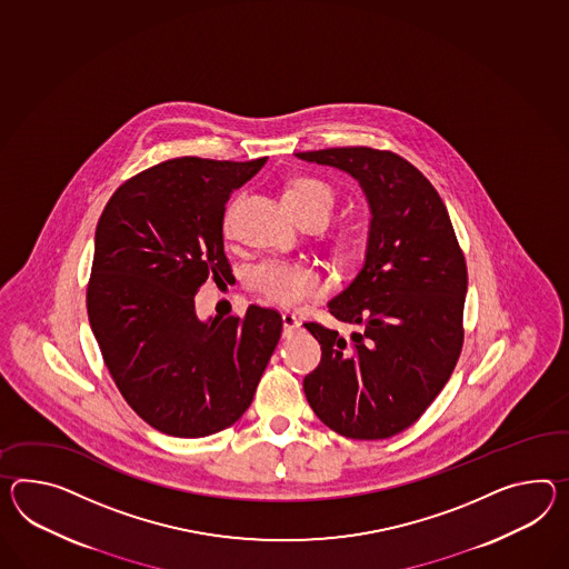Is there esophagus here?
<instances>
[{
	"label": "esophagus",
	"instance_id": "1",
	"mask_svg": "<svg viewBox=\"0 0 569 569\" xmlns=\"http://www.w3.org/2000/svg\"><path fill=\"white\" fill-rule=\"evenodd\" d=\"M281 320H283V335L286 337H290L291 333H296L300 329V320L293 312H283Z\"/></svg>",
	"mask_w": 569,
	"mask_h": 569
}]
</instances>
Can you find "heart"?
<instances>
[{
	"mask_svg": "<svg viewBox=\"0 0 569 569\" xmlns=\"http://www.w3.org/2000/svg\"><path fill=\"white\" fill-rule=\"evenodd\" d=\"M283 201L291 213L300 220L310 213H320L329 218L333 209V189L317 177H296L283 191ZM223 226H230V211L223 218ZM343 257H349L353 249L351 244L339 247ZM250 290L261 293L269 302L281 306H298L319 296L325 281L320 278L319 269L312 264L288 261V259H263L249 271Z\"/></svg>",
	"mask_w": 569,
	"mask_h": 569,
	"instance_id": "obj_1",
	"label": "heart"
}]
</instances>
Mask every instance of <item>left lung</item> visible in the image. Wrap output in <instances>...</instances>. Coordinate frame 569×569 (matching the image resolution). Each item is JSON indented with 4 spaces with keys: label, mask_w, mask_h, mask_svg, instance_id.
Masks as SVG:
<instances>
[{
    "label": "left lung",
    "mask_w": 569,
    "mask_h": 569,
    "mask_svg": "<svg viewBox=\"0 0 569 569\" xmlns=\"http://www.w3.org/2000/svg\"><path fill=\"white\" fill-rule=\"evenodd\" d=\"M296 156L351 174L372 211L363 267L329 302L356 331L305 322L322 349L306 399L337 433L385 440L423 416L457 366L465 254L440 194L401 156L363 146Z\"/></svg>",
    "instance_id": "left-lung-1"
}]
</instances>
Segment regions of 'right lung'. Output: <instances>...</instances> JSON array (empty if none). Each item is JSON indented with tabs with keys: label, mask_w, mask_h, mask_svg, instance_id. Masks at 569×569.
Returning a JSON list of instances; mask_svg holds the SVG:
<instances>
[{
	"label": "right lung",
	"mask_w": 569,
	"mask_h": 569,
	"mask_svg": "<svg viewBox=\"0 0 569 569\" xmlns=\"http://www.w3.org/2000/svg\"><path fill=\"white\" fill-rule=\"evenodd\" d=\"M264 162L167 160L123 182L98 220L90 327L123 399L168 436L203 438L238 421L281 337L273 308L209 320L194 312L208 278L232 279L223 211Z\"/></svg>",
	"instance_id": "add662e5"
}]
</instances>
